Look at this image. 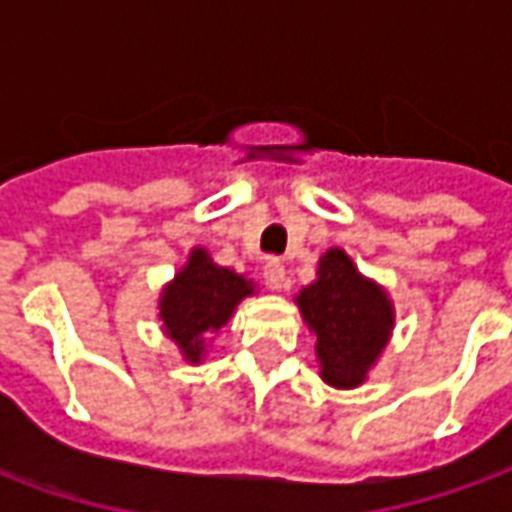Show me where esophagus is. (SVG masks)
Wrapping results in <instances>:
<instances>
[{
  "label": "esophagus",
  "instance_id": "esophagus-1",
  "mask_svg": "<svg viewBox=\"0 0 512 512\" xmlns=\"http://www.w3.org/2000/svg\"><path fill=\"white\" fill-rule=\"evenodd\" d=\"M263 279H266V285L271 290H282V288H285V282H288V277H285V266L279 263L277 257H271V260H266V266H263Z\"/></svg>",
  "mask_w": 512,
  "mask_h": 512
}]
</instances>
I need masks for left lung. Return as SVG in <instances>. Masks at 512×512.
Wrapping results in <instances>:
<instances>
[{
  "instance_id": "8db88e82",
  "label": "left lung",
  "mask_w": 512,
  "mask_h": 512,
  "mask_svg": "<svg viewBox=\"0 0 512 512\" xmlns=\"http://www.w3.org/2000/svg\"><path fill=\"white\" fill-rule=\"evenodd\" d=\"M299 307L318 337L323 381L340 389L362 384L392 332L384 290L362 277L343 249H329L318 279L301 290Z\"/></svg>"
}]
</instances>
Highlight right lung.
Instances as JSON below:
<instances>
[{
  "mask_svg": "<svg viewBox=\"0 0 512 512\" xmlns=\"http://www.w3.org/2000/svg\"><path fill=\"white\" fill-rule=\"evenodd\" d=\"M252 293L241 274L219 268L205 249H194L189 266L161 296V321L189 362L202 359V334L222 329L235 304Z\"/></svg>",
  "mask_w": 512,
  "mask_h": 512,
  "instance_id": "right-lung-1",
  "label": "right lung"
}]
</instances>
